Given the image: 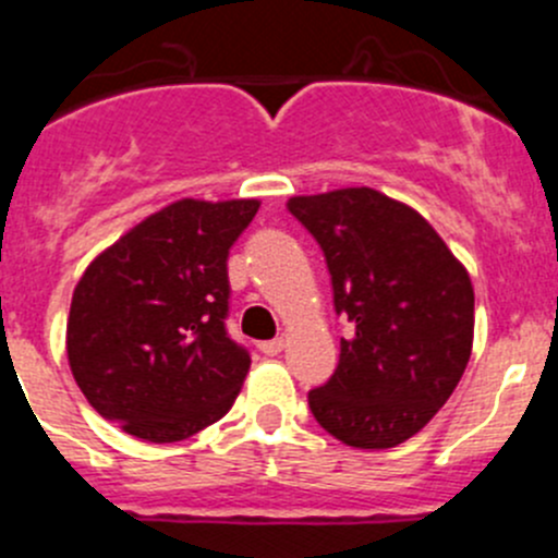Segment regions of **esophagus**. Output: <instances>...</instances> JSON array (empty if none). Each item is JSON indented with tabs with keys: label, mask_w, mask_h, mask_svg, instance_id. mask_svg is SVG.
I'll return each instance as SVG.
<instances>
[{
	"label": "esophagus",
	"mask_w": 558,
	"mask_h": 558,
	"mask_svg": "<svg viewBox=\"0 0 558 558\" xmlns=\"http://www.w3.org/2000/svg\"><path fill=\"white\" fill-rule=\"evenodd\" d=\"M283 337H275V340H267V342H258V351L264 353V356H278L280 351H283Z\"/></svg>",
	"instance_id": "esophagus-1"
}]
</instances>
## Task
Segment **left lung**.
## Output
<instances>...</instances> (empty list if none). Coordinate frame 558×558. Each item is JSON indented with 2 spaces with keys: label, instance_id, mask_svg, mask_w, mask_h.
Masks as SVG:
<instances>
[{
  "label": "left lung",
  "instance_id": "1",
  "mask_svg": "<svg viewBox=\"0 0 558 558\" xmlns=\"http://www.w3.org/2000/svg\"><path fill=\"white\" fill-rule=\"evenodd\" d=\"M289 213L324 251L335 311L353 324L335 375L307 393L315 421L345 446H399L448 402L470 362V275L413 207L380 191L294 196Z\"/></svg>",
  "mask_w": 558,
  "mask_h": 558
}]
</instances>
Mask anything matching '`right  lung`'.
<instances>
[{
	"label": "right lung",
	"instance_id": "add662e5",
	"mask_svg": "<svg viewBox=\"0 0 558 558\" xmlns=\"http://www.w3.org/2000/svg\"><path fill=\"white\" fill-rule=\"evenodd\" d=\"M256 199H180L107 247L77 283L66 356L92 408L148 442L229 413L251 353L229 337V251Z\"/></svg>",
	"mask_w": 558,
	"mask_h": 558
}]
</instances>
